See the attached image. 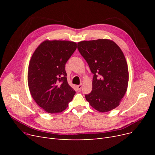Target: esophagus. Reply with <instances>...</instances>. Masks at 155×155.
<instances>
[{"instance_id":"esophagus-1","label":"esophagus","mask_w":155,"mask_h":155,"mask_svg":"<svg viewBox=\"0 0 155 155\" xmlns=\"http://www.w3.org/2000/svg\"><path fill=\"white\" fill-rule=\"evenodd\" d=\"M82 87H83V85H82V83H81L80 85H79L77 86V89L79 91H81V89L82 88Z\"/></svg>"}]
</instances>
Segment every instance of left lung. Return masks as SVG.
Here are the masks:
<instances>
[{"label": "left lung", "instance_id": "1", "mask_svg": "<svg viewBox=\"0 0 155 155\" xmlns=\"http://www.w3.org/2000/svg\"><path fill=\"white\" fill-rule=\"evenodd\" d=\"M78 49L94 74L92 91L85 95L87 101L101 112L115 109L124 96L129 81L122 51L109 39L79 42Z\"/></svg>", "mask_w": 155, "mask_h": 155}]
</instances>
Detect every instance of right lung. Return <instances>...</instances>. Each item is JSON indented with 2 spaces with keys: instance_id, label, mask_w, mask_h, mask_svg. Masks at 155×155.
Here are the masks:
<instances>
[{
  "instance_id": "add662e5",
  "label": "right lung",
  "mask_w": 155,
  "mask_h": 155,
  "mask_svg": "<svg viewBox=\"0 0 155 155\" xmlns=\"http://www.w3.org/2000/svg\"><path fill=\"white\" fill-rule=\"evenodd\" d=\"M77 44L67 41H45L33 54L28 72L31 95L48 113L67 109L76 91L67 81L65 64Z\"/></svg>"
}]
</instances>
